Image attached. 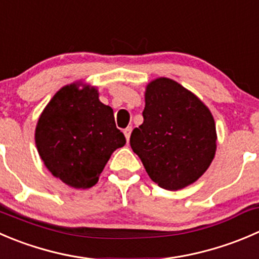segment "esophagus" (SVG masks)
Wrapping results in <instances>:
<instances>
[{
  "label": "esophagus",
  "mask_w": 259,
  "mask_h": 259,
  "mask_svg": "<svg viewBox=\"0 0 259 259\" xmlns=\"http://www.w3.org/2000/svg\"><path fill=\"white\" fill-rule=\"evenodd\" d=\"M132 130H133L132 126H127L126 129H124V134H125V138H126L127 142H129V138H130V134H132Z\"/></svg>",
  "instance_id": "obj_1"
}]
</instances>
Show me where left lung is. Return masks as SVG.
Instances as JSON below:
<instances>
[{"label":"left lung","instance_id":"1","mask_svg":"<svg viewBox=\"0 0 259 259\" xmlns=\"http://www.w3.org/2000/svg\"><path fill=\"white\" fill-rule=\"evenodd\" d=\"M143 119L130 145L155 183L176 191L204 175L214 159L217 130L210 110L192 92L169 78L150 82Z\"/></svg>","mask_w":259,"mask_h":259}]
</instances>
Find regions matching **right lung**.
Masks as SVG:
<instances>
[{
	"mask_svg": "<svg viewBox=\"0 0 259 259\" xmlns=\"http://www.w3.org/2000/svg\"><path fill=\"white\" fill-rule=\"evenodd\" d=\"M35 143L53 176L71 187L89 188L126 139L97 90L73 83L59 90L40 115Z\"/></svg>",
	"mask_w": 259,
	"mask_h": 259,
	"instance_id": "add662e5",
	"label": "right lung"
}]
</instances>
